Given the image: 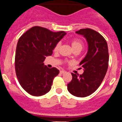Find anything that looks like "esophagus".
I'll return each instance as SVG.
<instances>
[{
    "label": "esophagus",
    "mask_w": 122,
    "mask_h": 122,
    "mask_svg": "<svg viewBox=\"0 0 122 122\" xmlns=\"http://www.w3.org/2000/svg\"><path fill=\"white\" fill-rule=\"evenodd\" d=\"M60 73L61 74H65V73H66V71L65 70H61L60 71Z\"/></svg>",
    "instance_id": "34e87169"
}]
</instances>
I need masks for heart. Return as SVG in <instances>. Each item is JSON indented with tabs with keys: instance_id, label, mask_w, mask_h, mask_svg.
Instances as JSON below:
<instances>
[{
	"instance_id": "b5f03b06",
	"label": "heart",
	"mask_w": 122,
	"mask_h": 122,
	"mask_svg": "<svg viewBox=\"0 0 122 122\" xmlns=\"http://www.w3.org/2000/svg\"><path fill=\"white\" fill-rule=\"evenodd\" d=\"M71 47H72L73 51L75 50H80L82 49L83 47V43L78 39H73L71 42ZM60 47V44L59 43H57L55 47H54V51H57L59 50V48Z\"/></svg>"
}]
</instances>
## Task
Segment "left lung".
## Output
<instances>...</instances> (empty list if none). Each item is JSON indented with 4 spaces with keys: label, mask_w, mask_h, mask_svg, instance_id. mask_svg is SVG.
<instances>
[{
    "label": "left lung",
    "mask_w": 122,
    "mask_h": 122,
    "mask_svg": "<svg viewBox=\"0 0 122 122\" xmlns=\"http://www.w3.org/2000/svg\"><path fill=\"white\" fill-rule=\"evenodd\" d=\"M76 33L86 39L88 50L79 64L83 73L80 75L71 73L72 80L67 87L75 96L85 97L98 89L106 75L109 62L108 44L100 33L90 28L80 29Z\"/></svg>",
    "instance_id": "obj_1"
}]
</instances>
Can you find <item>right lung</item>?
<instances>
[{
  "label": "right lung",
  "mask_w": 122,
  "mask_h": 122,
  "mask_svg": "<svg viewBox=\"0 0 122 122\" xmlns=\"http://www.w3.org/2000/svg\"><path fill=\"white\" fill-rule=\"evenodd\" d=\"M66 34L63 31L52 32L34 26L19 39L15 56L16 76L23 89L31 96H43L51 89L54 78L59 71L47 68L44 61L52 55L56 45Z\"/></svg>",
  "instance_id": "obj_1"
}]
</instances>
